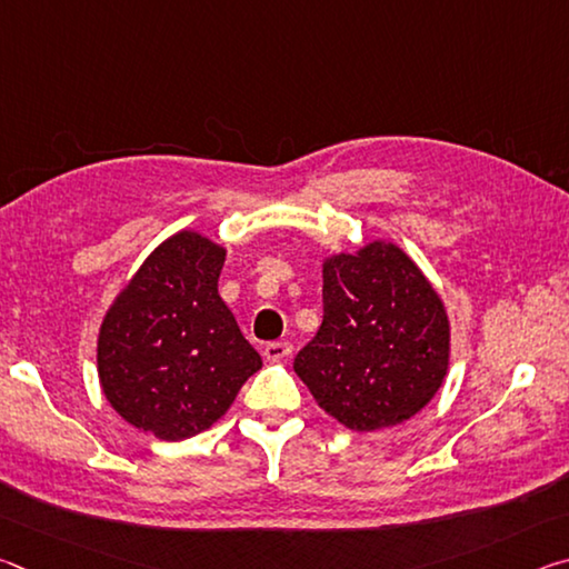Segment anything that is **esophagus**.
<instances>
[{
    "label": "esophagus",
    "instance_id": "esophagus-1",
    "mask_svg": "<svg viewBox=\"0 0 569 569\" xmlns=\"http://www.w3.org/2000/svg\"><path fill=\"white\" fill-rule=\"evenodd\" d=\"M291 351H293V346L291 343H286V341H273V343H268L266 349H263V356L268 361H283V359H288V356H291Z\"/></svg>",
    "mask_w": 569,
    "mask_h": 569
}]
</instances>
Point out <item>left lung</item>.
Wrapping results in <instances>:
<instances>
[{
    "label": "left lung",
    "mask_w": 569,
    "mask_h": 569,
    "mask_svg": "<svg viewBox=\"0 0 569 569\" xmlns=\"http://www.w3.org/2000/svg\"><path fill=\"white\" fill-rule=\"evenodd\" d=\"M449 356L447 306L397 243L323 258V323L293 371L329 417L351 431L403 423L437 397Z\"/></svg>",
    "instance_id": "1"
}]
</instances>
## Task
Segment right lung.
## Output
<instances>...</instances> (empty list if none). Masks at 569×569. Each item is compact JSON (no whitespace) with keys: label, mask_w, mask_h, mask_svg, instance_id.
<instances>
[{"label":"right lung","mask_w":569,"mask_h":569,"mask_svg":"<svg viewBox=\"0 0 569 569\" xmlns=\"http://www.w3.org/2000/svg\"><path fill=\"white\" fill-rule=\"evenodd\" d=\"M223 263V246L178 230L142 261L100 323L104 399L162 441L213 427L263 366L218 293Z\"/></svg>","instance_id":"right-lung-1"}]
</instances>
